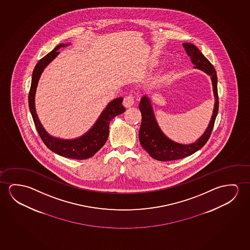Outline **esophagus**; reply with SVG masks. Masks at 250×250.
Segmentation results:
<instances>
[{
	"label": "esophagus",
	"mask_w": 250,
	"mask_h": 250,
	"mask_svg": "<svg viewBox=\"0 0 250 250\" xmlns=\"http://www.w3.org/2000/svg\"><path fill=\"white\" fill-rule=\"evenodd\" d=\"M134 104V97L132 95H128V96L125 97L124 99L123 104L125 107L129 108L132 106Z\"/></svg>",
	"instance_id": "1"
}]
</instances>
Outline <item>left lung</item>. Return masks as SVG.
Listing matches in <instances>:
<instances>
[{
    "label": "left lung",
    "mask_w": 250,
    "mask_h": 250,
    "mask_svg": "<svg viewBox=\"0 0 250 250\" xmlns=\"http://www.w3.org/2000/svg\"><path fill=\"white\" fill-rule=\"evenodd\" d=\"M183 46L190 57V61L195 65L194 68L203 71L211 78L215 105L210 122L204 134L196 142L189 145H183L174 142L164 134L154 115L150 99L147 96L143 97L139 105L142 114V122L139 133V142L143 148L150 154V157L158 161H171L186 158L204 147L210 137L215 118L218 113L219 101L217 92V76L214 66L195 45L191 43H183Z\"/></svg>",
    "instance_id": "1"
}]
</instances>
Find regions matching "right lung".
Returning <instances> with one entry per match:
<instances>
[{
  "label": "right lung",
  "instance_id": "add662e5",
  "mask_svg": "<svg viewBox=\"0 0 250 250\" xmlns=\"http://www.w3.org/2000/svg\"><path fill=\"white\" fill-rule=\"evenodd\" d=\"M66 46H68V44L58 45L54 50L46 54L42 60H40L35 65L32 74L30 91L28 94V104L36 130L46 147L49 150L54 151V153L58 154L62 157L82 160L91 158L102 148V146H104L107 140L109 125L111 119H114L116 116L123 113L124 111H125V108L124 107L122 104L123 98H117L115 100H112L106 105L104 111H102L100 118L93 125V126L85 134L82 135L77 139H57L52 137L46 132V130L43 128L42 125L40 122L35 110V98L36 87L43 70L45 69L46 65L60 54L58 49Z\"/></svg>",
  "mask_w": 250,
  "mask_h": 250
}]
</instances>
